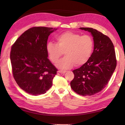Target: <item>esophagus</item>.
Segmentation results:
<instances>
[{"mask_svg": "<svg viewBox=\"0 0 125 125\" xmlns=\"http://www.w3.org/2000/svg\"><path fill=\"white\" fill-rule=\"evenodd\" d=\"M66 71H58V72L60 73L61 74H64L65 72H66Z\"/></svg>", "mask_w": 125, "mask_h": 125, "instance_id": "34e87169", "label": "esophagus"}]
</instances>
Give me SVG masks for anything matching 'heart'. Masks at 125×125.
I'll return each instance as SVG.
<instances>
[{
  "label": "heart",
  "instance_id": "heart-1",
  "mask_svg": "<svg viewBox=\"0 0 125 125\" xmlns=\"http://www.w3.org/2000/svg\"><path fill=\"white\" fill-rule=\"evenodd\" d=\"M94 47L92 36L67 31L56 37V44L48 42L46 46L48 57L52 63L58 61L64 52L65 57L59 61L57 67L61 69L71 68L75 64L83 65L89 60Z\"/></svg>",
  "mask_w": 125,
  "mask_h": 125
}]
</instances>
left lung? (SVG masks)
<instances>
[{
  "label": "left lung",
  "instance_id": "1",
  "mask_svg": "<svg viewBox=\"0 0 125 125\" xmlns=\"http://www.w3.org/2000/svg\"><path fill=\"white\" fill-rule=\"evenodd\" d=\"M79 29L91 33L94 51L85 64L73 71L74 78L71 86L80 95L91 96L100 92L108 84L116 67L115 51L113 42L107 36L93 28Z\"/></svg>",
  "mask_w": 125,
  "mask_h": 125
}]
</instances>
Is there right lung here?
Returning <instances> with one entry per match:
<instances>
[{"mask_svg":"<svg viewBox=\"0 0 125 125\" xmlns=\"http://www.w3.org/2000/svg\"><path fill=\"white\" fill-rule=\"evenodd\" d=\"M57 29L33 27L16 40L10 52L12 74L18 85L32 95L43 94L51 87L57 69L48 58L49 35Z\"/></svg>","mask_w":125,"mask_h":125,"instance_id":"obj_1","label":"right lung"}]
</instances>
